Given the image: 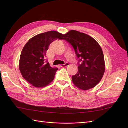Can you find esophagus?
<instances>
[{
  "label": "esophagus",
  "instance_id": "1",
  "mask_svg": "<svg viewBox=\"0 0 128 128\" xmlns=\"http://www.w3.org/2000/svg\"><path fill=\"white\" fill-rule=\"evenodd\" d=\"M68 66H69V64L68 62H66L65 64H61L60 65V67H66Z\"/></svg>",
  "mask_w": 128,
  "mask_h": 128
}]
</instances>
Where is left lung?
<instances>
[{"instance_id": "8db88e82", "label": "left lung", "mask_w": 128, "mask_h": 128, "mask_svg": "<svg viewBox=\"0 0 128 128\" xmlns=\"http://www.w3.org/2000/svg\"><path fill=\"white\" fill-rule=\"evenodd\" d=\"M61 40L70 44L79 58L80 64L78 72L72 76L73 84L83 90H87L97 85L105 70L102 50L94 38L78 31L71 30L64 34Z\"/></svg>"}]
</instances>
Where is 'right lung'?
I'll use <instances>...</instances> for the list:
<instances>
[{
    "mask_svg": "<svg viewBox=\"0 0 128 128\" xmlns=\"http://www.w3.org/2000/svg\"><path fill=\"white\" fill-rule=\"evenodd\" d=\"M63 34L53 30L32 37L22 49L18 67L22 77L32 86L44 88L52 82L57 68H52L45 60L46 52L51 42L61 40Z\"/></svg>",
    "mask_w": 128,
    "mask_h": 128,
    "instance_id": "1",
    "label": "right lung"
}]
</instances>
